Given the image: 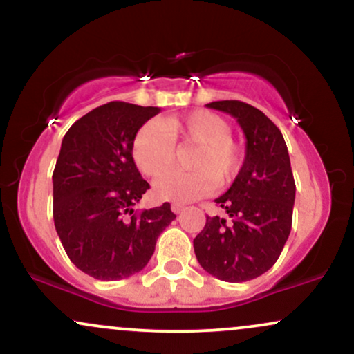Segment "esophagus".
I'll use <instances>...</instances> for the list:
<instances>
[{
    "mask_svg": "<svg viewBox=\"0 0 354 354\" xmlns=\"http://www.w3.org/2000/svg\"><path fill=\"white\" fill-rule=\"evenodd\" d=\"M183 209H185V206H183V205H178V203H174V205H171V211H173V213L180 214Z\"/></svg>",
    "mask_w": 354,
    "mask_h": 354,
    "instance_id": "1",
    "label": "esophagus"
}]
</instances>
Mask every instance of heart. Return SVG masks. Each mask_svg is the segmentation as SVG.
<instances>
[{
  "instance_id": "1",
  "label": "heart",
  "mask_w": 354,
  "mask_h": 354,
  "mask_svg": "<svg viewBox=\"0 0 354 354\" xmlns=\"http://www.w3.org/2000/svg\"><path fill=\"white\" fill-rule=\"evenodd\" d=\"M174 142L197 146L187 160V167L194 171L164 177L176 159ZM133 160L146 176L164 177L154 183L158 200L188 203L205 196L213 183L230 181L241 166L243 153L231 138V126L225 118L211 111H193L141 126L133 140Z\"/></svg>"
}]
</instances>
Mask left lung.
Here are the masks:
<instances>
[{"label":"left lung","instance_id":"8db88e82","mask_svg":"<svg viewBox=\"0 0 354 354\" xmlns=\"http://www.w3.org/2000/svg\"><path fill=\"white\" fill-rule=\"evenodd\" d=\"M206 106L236 118L246 154L233 185L214 200L226 216H206L194 254L218 279L250 281L274 265L290 236L296 193L290 154L278 126L258 108L236 100Z\"/></svg>","mask_w":354,"mask_h":354}]
</instances>
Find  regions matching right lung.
Here are the masks:
<instances>
[{
    "label": "right lung",
    "mask_w": 354,
    "mask_h": 354,
    "mask_svg": "<svg viewBox=\"0 0 354 354\" xmlns=\"http://www.w3.org/2000/svg\"><path fill=\"white\" fill-rule=\"evenodd\" d=\"M158 113L111 101L80 118L61 141L53 171L55 228L73 265L101 281L140 273L176 218L169 203L133 209L149 189L133 160V140Z\"/></svg>",
    "instance_id": "add662e5"
}]
</instances>
